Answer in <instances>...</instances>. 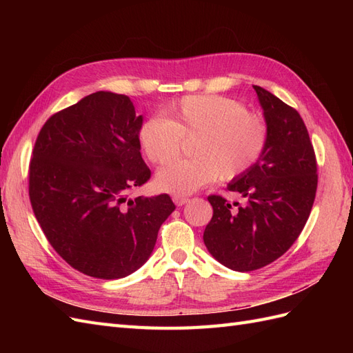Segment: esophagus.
<instances>
[{
	"label": "esophagus",
	"instance_id": "34e87169",
	"mask_svg": "<svg viewBox=\"0 0 353 353\" xmlns=\"http://www.w3.org/2000/svg\"><path fill=\"white\" fill-rule=\"evenodd\" d=\"M172 200H174V203L176 206H183V205H185V203L190 200L188 197H185V196H179V194H175L174 197H172Z\"/></svg>",
	"mask_w": 353,
	"mask_h": 353
}]
</instances>
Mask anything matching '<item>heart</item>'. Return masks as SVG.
<instances>
[{
	"label": "heart",
	"mask_w": 353,
	"mask_h": 353,
	"mask_svg": "<svg viewBox=\"0 0 353 353\" xmlns=\"http://www.w3.org/2000/svg\"><path fill=\"white\" fill-rule=\"evenodd\" d=\"M166 119L152 116L140 125L138 141L154 165L174 160L183 140H194V159L179 160L156 175L159 190L190 194L216 176L232 181L258 163L270 138L265 117L245 104L222 95H190L165 110Z\"/></svg>",
	"instance_id": "1"
}]
</instances>
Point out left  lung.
Returning a JSON list of instances; mask_svg holds the SVG:
<instances>
[{"instance_id":"1","label":"left lung","mask_w":353,"mask_h":353,"mask_svg":"<svg viewBox=\"0 0 353 353\" xmlns=\"http://www.w3.org/2000/svg\"><path fill=\"white\" fill-rule=\"evenodd\" d=\"M270 128L268 144L249 172L228 190L245 199L232 209L221 196H209L213 216L203 232L209 253L239 272L259 270L283 256L301 236L311 213L316 159L301 114L274 94L253 85Z\"/></svg>"}]
</instances>
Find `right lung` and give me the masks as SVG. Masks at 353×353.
<instances>
[{"label": "right lung", "mask_w": 353, "mask_h": 353, "mask_svg": "<svg viewBox=\"0 0 353 353\" xmlns=\"http://www.w3.org/2000/svg\"><path fill=\"white\" fill-rule=\"evenodd\" d=\"M128 95L97 91L52 114L29 165V199L47 240L72 268L101 280L132 274L150 258L175 210L168 194L130 197L150 179Z\"/></svg>", "instance_id": "obj_1"}]
</instances>
